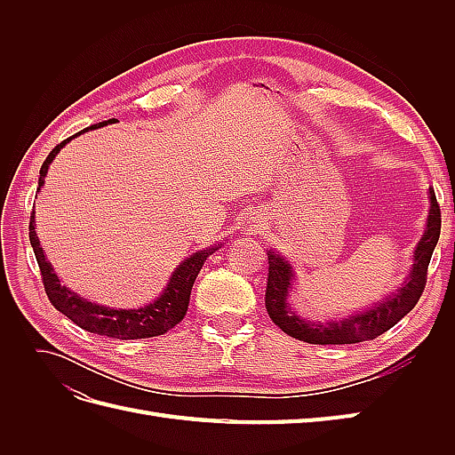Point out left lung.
I'll list each match as a JSON object with an SVG mask.
<instances>
[{"instance_id":"1","label":"left lung","mask_w":455,"mask_h":455,"mask_svg":"<svg viewBox=\"0 0 455 455\" xmlns=\"http://www.w3.org/2000/svg\"><path fill=\"white\" fill-rule=\"evenodd\" d=\"M431 211L427 218L425 235L418 243L414 267L408 275L403 288L389 296L385 301H379L376 307L364 313L349 316L339 323H311L299 316L286 304L288 291H291L292 267L279 254H267V286H266V309L269 319L277 324L284 334L307 343H319V346H343V343H359L370 341L383 332H387L403 316L416 307L425 284H427V267L433 256L435 246L440 237V206L436 203L435 189H429Z\"/></svg>"}]
</instances>
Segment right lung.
Returning a JSON list of instances; mask_svg holds the SVG:
<instances>
[{
	"label": "right lung",
	"mask_w": 455,
	"mask_h": 455,
	"mask_svg": "<svg viewBox=\"0 0 455 455\" xmlns=\"http://www.w3.org/2000/svg\"><path fill=\"white\" fill-rule=\"evenodd\" d=\"M116 119H108L99 123V125H91L85 131L99 129L108 125V123H114ZM81 131V132H85ZM77 132V134H81ZM74 134V136H77ZM74 136L66 139L47 156V159L41 164L39 171V188L44 186V178L47 174L49 163L54 159V156L70 142ZM37 188V189H39ZM34 212H32V222H30V243L37 259V266L41 271V281H44L45 294L49 298L54 309H59L68 319L76 323L79 328L87 330V332L106 336V338H116V339H140V338H154L169 332L178 323L184 319L189 304V294L191 286H194L197 275L204 264V259L209 258L216 249L201 251L194 256H189L186 261L176 267L172 277L164 288L161 298H157L154 304H148L140 309H109L104 306L91 304V301L79 298L72 291H68L66 286L60 284L57 275L52 273V267L47 261L44 249L39 246V239L34 231Z\"/></svg>",
	"instance_id": "obj_1"
}]
</instances>
